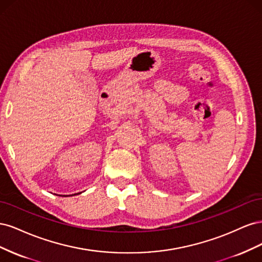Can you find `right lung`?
Here are the masks:
<instances>
[{
	"label": "right lung",
	"mask_w": 262,
	"mask_h": 262,
	"mask_svg": "<svg viewBox=\"0 0 262 262\" xmlns=\"http://www.w3.org/2000/svg\"><path fill=\"white\" fill-rule=\"evenodd\" d=\"M80 193H81V192H80Z\"/></svg>",
	"instance_id": "add662e5"
}]
</instances>
